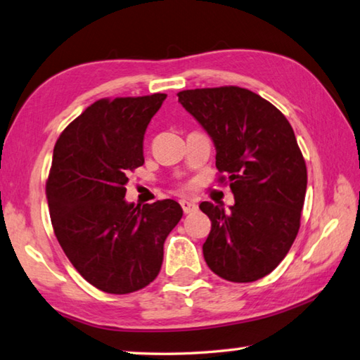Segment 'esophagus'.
Returning a JSON list of instances; mask_svg holds the SVG:
<instances>
[{
  "instance_id": "esophagus-1",
  "label": "esophagus",
  "mask_w": 360,
  "mask_h": 360,
  "mask_svg": "<svg viewBox=\"0 0 360 360\" xmlns=\"http://www.w3.org/2000/svg\"><path fill=\"white\" fill-rule=\"evenodd\" d=\"M180 205L183 208V212H185L186 214L188 213H193V212H195V210H198V205H195V202L189 200V199H181L180 200Z\"/></svg>"
}]
</instances>
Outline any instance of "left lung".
<instances>
[{"label":"left lung","instance_id":"8db88e82","mask_svg":"<svg viewBox=\"0 0 360 360\" xmlns=\"http://www.w3.org/2000/svg\"><path fill=\"white\" fill-rule=\"evenodd\" d=\"M177 96L213 139L218 181L229 183L235 198L230 212L199 205L212 221L205 262L226 281H259L288 254L301 226L307 167L293 128L268 100L238 86Z\"/></svg>","mask_w":360,"mask_h":360}]
</instances>
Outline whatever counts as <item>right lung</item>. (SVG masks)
Masks as SVG:
<instances>
[{"label":"right lung","mask_w":360,"mask_h":360,"mask_svg":"<svg viewBox=\"0 0 360 360\" xmlns=\"http://www.w3.org/2000/svg\"><path fill=\"white\" fill-rule=\"evenodd\" d=\"M166 94L101 98L60 133L46 180L54 235L96 288L127 295L158 276L162 246L183 210L172 199L128 203V172L144 165L142 142Z\"/></svg>","instance_id":"right-lung-1"}]
</instances>
